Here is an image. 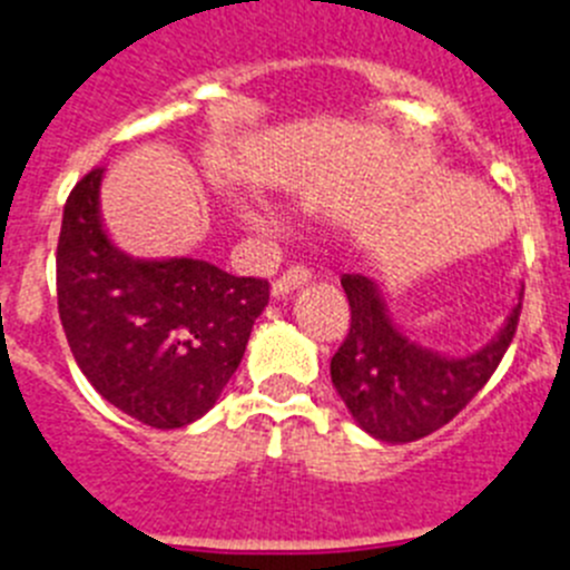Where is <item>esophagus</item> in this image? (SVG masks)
I'll return each mask as SVG.
<instances>
[{"instance_id":"1","label":"esophagus","mask_w":570,"mask_h":570,"mask_svg":"<svg viewBox=\"0 0 570 570\" xmlns=\"http://www.w3.org/2000/svg\"><path fill=\"white\" fill-rule=\"evenodd\" d=\"M309 278H312L309 269L289 267L284 275H281V278L273 281V297H286L289 292H295V289H301V286L309 284Z\"/></svg>"}]
</instances>
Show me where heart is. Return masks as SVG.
<instances>
[{
	"label": "heart",
	"instance_id": "b5f03b06",
	"mask_svg": "<svg viewBox=\"0 0 570 570\" xmlns=\"http://www.w3.org/2000/svg\"><path fill=\"white\" fill-rule=\"evenodd\" d=\"M242 222L249 227V230H258V233L267 230V222H264V216H258L255 210H244Z\"/></svg>",
	"mask_w": 570,
	"mask_h": 570
}]
</instances>
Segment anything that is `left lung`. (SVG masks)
Masks as SVG:
<instances>
[{"instance_id":"8db88e82","label":"left lung","mask_w":570,"mask_h":570,"mask_svg":"<svg viewBox=\"0 0 570 570\" xmlns=\"http://www.w3.org/2000/svg\"><path fill=\"white\" fill-rule=\"evenodd\" d=\"M351 306V328L332 357V382L351 419L376 441L405 444L444 428L487 385L507 354L520 301L489 343L466 354H444L416 343L391 317L368 275L340 278Z\"/></svg>"}]
</instances>
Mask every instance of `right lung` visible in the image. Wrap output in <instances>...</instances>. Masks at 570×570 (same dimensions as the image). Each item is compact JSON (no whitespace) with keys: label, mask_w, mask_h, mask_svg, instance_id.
Here are the masks:
<instances>
[{"label":"right lung","mask_w":570,"mask_h":570,"mask_svg":"<svg viewBox=\"0 0 570 570\" xmlns=\"http://www.w3.org/2000/svg\"><path fill=\"white\" fill-rule=\"evenodd\" d=\"M106 168L63 205L56 253L58 315L78 368L126 416L185 428L222 396L269 301L267 281L202 258H135L100 213Z\"/></svg>","instance_id":"add662e5"}]
</instances>
